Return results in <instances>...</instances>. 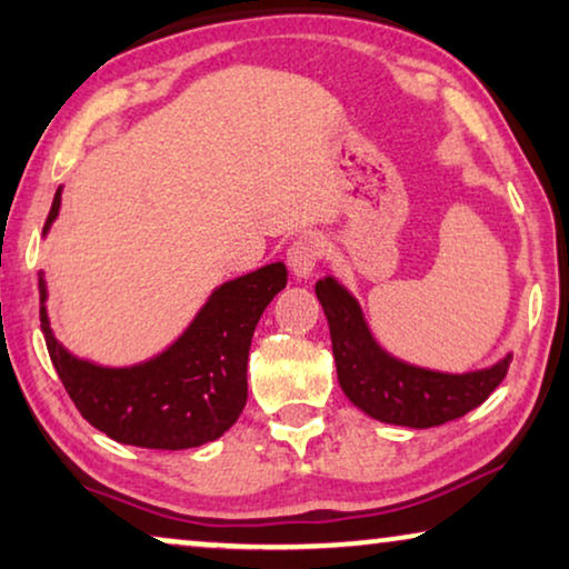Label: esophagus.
Returning a JSON list of instances; mask_svg holds the SVG:
<instances>
[{
	"instance_id": "obj_1",
	"label": "esophagus",
	"mask_w": 569,
	"mask_h": 569,
	"mask_svg": "<svg viewBox=\"0 0 569 569\" xmlns=\"http://www.w3.org/2000/svg\"><path fill=\"white\" fill-rule=\"evenodd\" d=\"M321 259H323V240L318 238L316 232H306V236H300L290 246V251H287V263H290L295 277L300 279H308L313 274Z\"/></svg>"
}]
</instances>
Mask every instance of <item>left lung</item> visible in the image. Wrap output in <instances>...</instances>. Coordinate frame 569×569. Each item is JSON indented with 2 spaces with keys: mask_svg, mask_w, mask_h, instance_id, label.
<instances>
[{
  "mask_svg": "<svg viewBox=\"0 0 569 569\" xmlns=\"http://www.w3.org/2000/svg\"><path fill=\"white\" fill-rule=\"evenodd\" d=\"M316 295L329 321L341 391L355 407L380 422L417 430L453 422L485 403L508 376L510 355L492 368L463 376L393 360L370 337L360 306L345 287L326 277L318 279Z\"/></svg>",
  "mask_w": 569,
  "mask_h": 569,
  "instance_id": "1",
  "label": "left lung"
}]
</instances>
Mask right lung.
<instances>
[{"mask_svg":"<svg viewBox=\"0 0 569 569\" xmlns=\"http://www.w3.org/2000/svg\"><path fill=\"white\" fill-rule=\"evenodd\" d=\"M53 197L43 232L59 214ZM287 284L284 263H269L224 282L173 347L137 368H100L77 360L53 339L41 306V329L57 376L80 415L108 438L137 448L183 450L228 432L248 399V349L263 308ZM41 302H46V284Z\"/></svg>","mask_w":569,"mask_h":569,"instance_id":"1","label":"right lung"}]
</instances>
